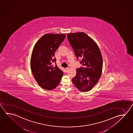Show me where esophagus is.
I'll return each instance as SVG.
<instances>
[{
    "label": "esophagus",
    "mask_w": 133,
    "mask_h": 133,
    "mask_svg": "<svg viewBox=\"0 0 133 133\" xmlns=\"http://www.w3.org/2000/svg\"><path fill=\"white\" fill-rule=\"evenodd\" d=\"M69 70V68H65V71H66V72H67V71H68V70Z\"/></svg>",
    "instance_id": "obj_1"
}]
</instances>
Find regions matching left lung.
Wrapping results in <instances>:
<instances>
[{"mask_svg": "<svg viewBox=\"0 0 133 133\" xmlns=\"http://www.w3.org/2000/svg\"><path fill=\"white\" fill-rule=\"evenodd\" d=\"M67 37L76 57L82 59L80 63L84 66L77 69L73 84L80 91L88 92L97 83L102 75L103 61L100 50L85 33H70Z\"/></svg>", "mask_w": 133, "mask_h": 133, "instance_id": "8db88e82", "label": "left lung"}]
</instances>
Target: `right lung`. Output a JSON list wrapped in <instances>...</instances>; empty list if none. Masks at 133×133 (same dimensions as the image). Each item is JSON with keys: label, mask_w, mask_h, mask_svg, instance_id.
I'll use <instances>...</instances> for the list:
<instances>
[{"label": "right lung", "mask_w": 133, "mask_h": 133, "mask_svg": "<svg viewBox=\"0 0 133 133\" xmlns=\"http://www.w3.org/2000/svg\"><path fill=\"white\" fill-rule=\"evenodd\" d=\"M64 34L48 33L35 44L30 59V68L40 87L51 90L57 87L63 75L54 57L56 50L64 40Z\"/></svg>", "instance_id": "add662e5"}]
</instances>
